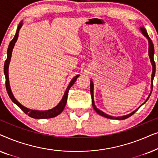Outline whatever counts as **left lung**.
<instances>
[{
	"instance_id": "left-lung-1",
	"label": "left lung",
	"mask_w": 158,
	"mask_h": 158,
	"mask_svg": "<svg viewBox=\"0 0 158 158\" xmlns=\"http://www.w3.org/2000/svg\"><path fill=\"white\" fill-rule=\"evenodd\" d=\"M140 31L142 33V34L145 36V37L148 39V44H149V49H148V55H149V57H150V62L151 64H152V78H151V90H150V94H149V96L148 97V98L146 99V101H144V102L142 103V104L140 106L137 108V109L135 110V111L131 112V113L129 114H127V115H124V116H110L109 114L104 113V112L101 111L100 109H98V108L96 107V106L95 105V102H94V82H93L91 80H90V95H91V98H92V106L93 107H94V109L95 111H96V113L99 114V115L103 116V117H106V118H110V119H117V120H124V119H126V118L130 117L131 116H132L135 113L136 111H137L138 109H139L140 107L142 106V105L144 104L147 102V101L148 100V98H150L151 94H152V87H153V79H154V77H155V61H154V52H155V50H154V45H153V43L152 42V40H151V39L150 38V36H148V32H147L145 28L144 27H140Z\"/></svg>"
}]
</instances>
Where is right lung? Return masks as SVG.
I'll return each mask as SVG.
<instances>
[{"mask_svg":"<svg viewBox=\"0 0 158 158\" xmlns=\"http://www.w3.org/2000/svg\"><path fill=\"white\" fill-rule=\"evenodd\" d=\"M22 25H23V22L21 21L18 26L16 34H15L14 37L11 40V42H10L9 46H8V48L7 50V59H6L5 64H4V74H5V77H6V90H7L8 96H9L10 98L11 99L13 102H14L15 104L18 106L20 108V109L22 110L26 114H27V115L30 116V117L34 118H37V119H42V118H50L55 117V116L59 115L60 113H62V111L64 110V106H65L66 103H67V99H68L69 90H70V88L71 87H72L73 84L75 83V81H76L77 77L80 76V75H75V76L71 80V81L70 82V83H69L68 88H67L66 90L64 91V96L61 99V101H60V103H58L55 107L52 108V109L46 110V111H39V110L30 109L29 108L25 107L24 106L21 104V103H19L16 98H15L14 94H13V93L11 91V89H10V86L9 84V77H8V68H9V64L10 62V58H11L13 49H14V47L15 43L16 42L17 40H18L19 30L21 29Z\"/></svg>","mask_w":158,"mask_h":158,"instance_id":"1","label":"right lung"}]
</instances>
